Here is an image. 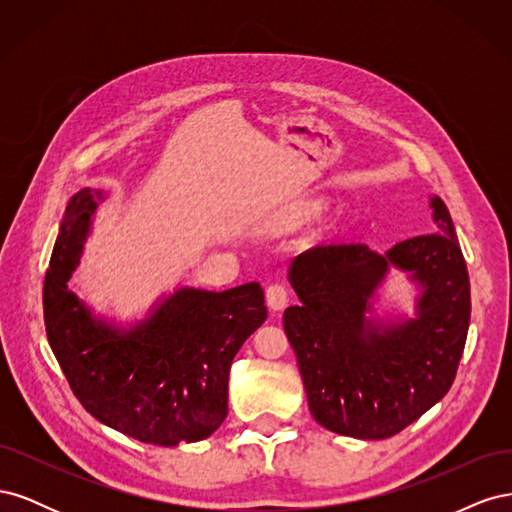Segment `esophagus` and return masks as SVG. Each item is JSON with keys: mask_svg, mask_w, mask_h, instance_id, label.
I'll return each instance as SVG.
<instances>
[{"mask_svg": "<svg viewBox=\"0 0 512 512\" xmlns=\"http://www.w3.org/2000/svg\"><path fill=\"white\" fill-rule=\"evenodd\" d=\"M290 292L284 284H271L267 288V305L273 309V312H280V309L286 307Z\"/></svg>", "mask_w": 512, "mask_h": 512, "instance_id": "esophagus-1", "label": "esophagus"}]
</instances>
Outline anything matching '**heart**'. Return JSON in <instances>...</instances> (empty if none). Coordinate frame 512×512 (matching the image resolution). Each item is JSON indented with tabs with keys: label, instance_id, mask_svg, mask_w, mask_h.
Here are the masks:
<instances>
[{
	"label": "heart",
	"instance_id": "heart-1",
	"mask_svg": "<svg viewBox=\"0 0 512 512\" xmlns=\"http://www.w3.org/2000/svg\"><path fill=\"white\" fill-rule=\"evenodd\" d=\"M324 211H327V203L324 200H314V203H309L303 211L305 218H318V215H322Z\"/></svg>",
	"mask_w": 512,
	"mask_h": 512
}]
</instances>
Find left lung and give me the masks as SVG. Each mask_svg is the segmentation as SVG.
<instances>
[{"label": "left lung", "instance_id": "obj_1", "mask_svg": "<svg viewBox=\"0 0 512 512\" xmlns=\"http://www.w3.org/2000/svg\"><path fill=\"white\" fill-rule=\"evenodd\" d=\"M438 232L378 254L365 243L320 245L290 262L299 305L284 312L309 412L339 436L384 440L448 393L470 327V280L455 226L429 196ZM393 268L415 286L412 315L379 307Z\"/></svg>", "mask_w": 512, "mask_h": 512}]
</instances>
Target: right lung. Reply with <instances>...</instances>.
<instances>
[{"label": "right lung", "mask_w": 512, "mask_h": 512, "mask_svg": "<svg viewBox=\"0 0 512 512\" xmlns=\"http://www.w3.org/2000/svg\"><path fill=\"white\" fill-rule=\"evenodd\" d=\"M108 192L83 188L66 207L44 277L46 337L83 408L123 436L158 446L200 442L228 414V374L267 320L258 282L177 286L134 322L96 314L68 282Z\"/></svg>", "instance_id": "add662e5"}]
</instances>
